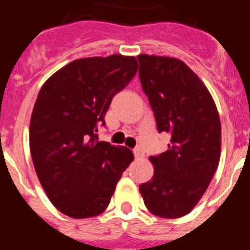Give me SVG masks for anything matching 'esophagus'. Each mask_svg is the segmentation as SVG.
<instances>
[{"label":"esophagus","mask_w":250,"mask_h":250,"mask_svg":"<svg viewBox=\"0 0 250 250\" xmlns=\"http://www.w3.org/2000/svg\"><path fill=\"white\" fill-rule=\"evenodd\" d=\"M132 152H134L135 158H141V156H144V150L141 149L140 146H136L135 149L132 150Z\"/></svg>","instance_id":"esophagus-1"}]
</instances>
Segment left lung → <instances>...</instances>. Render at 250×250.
I'll return each mask as SVG.
<instances>
[{
	"label": "left lung",
	"mask_w": 250,
	"mask_h": 250,
	"mask_svg": "<svg viewBox=\"0 0 250 250\" xmlns=\"http://www.w3.org/2000/svg\"><path fill=\"white\" fill-rule=\"evenodd\" d=\"M139 77L167 150L150 156L151 180L140 185L146 208L161 218L190 213L220 159L222 126L211 95L195 72L173 57L139 55Z\"/></svg>",
	"instance_id": "1"
}]
</instances>
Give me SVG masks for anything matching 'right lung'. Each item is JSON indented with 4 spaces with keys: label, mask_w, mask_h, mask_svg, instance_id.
<instances>
[{
    "label": "right lung",
    "mask_w": 250,
    "mask_h": 250,
    "mask_svg": "<svg viewBox=\"0 0 250 250\" xmlns=\"http://www.w3.org/2000/svg\"><path fill=\"white\" fill-rule=\"evenodd\" d=\"M138 71L134 56L75 60L43 83L30 123L34 167L48 199L75 219L105 210L134 155L99 141L112 98Z\"/></svg>",
    "instance_id": "right-lung-1"
}]
</instances>
